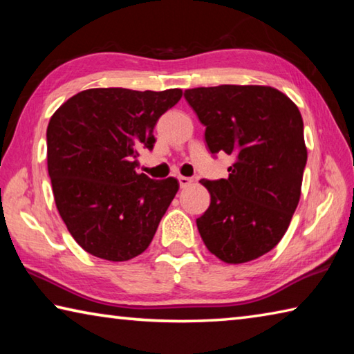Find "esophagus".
Returning <instances> with one entry per match:
<instances>
[{
	"instance_id": "obj_1",
	"label": "esophagus",
	"mask_w": 354,
	"mask_h": 354,
	"mask_svg": "<svg viewBox=\"0 0 354 354\" xmlns=\"http://www.w3.org/2000/svg\"><path fill=\"white\" fill-rule=\"evenodd\" d=\"M178 181H179V185H181V189L189 187V185H192V183H194L190 178H185V176H179Z\"/></svg>"
}]
</instances>
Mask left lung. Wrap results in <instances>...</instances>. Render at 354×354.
<instances>
[{
  "instance_id": "obj_1",
  "label": "left lung",
  "mask_w": 354,
  "mask_h": 354,
  "mask_svg": "<svg viewBox=\"0 0 354 354\" xmlns=\"http://www.w3.org/2000/svg\"><path fill=\"white\" fill-rule=\"evenodd\" d=\"M206 127L212 154L236 158L227 179L201 184L211 206L196 218L206 248L226 263H243L273 250L301 196L308 149L297 104L270 86L189 88L184 93Z\"/></svg>"
}]
</instances>
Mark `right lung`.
I'll use <instances>...</instances> for the list:
<instances>
[{"mask_svg": "<svg viewBox=\"0 0 354 354\" xmlns=\"http://www.w3.org/2000/svg\"><path fill=\"white\" fill-rule=\"evenodd\" d=\"M181 97V88H87L51 115L46 160L53 195L87 253L123 262L151 243L179 183L137 173L136 158L140 147L153 148L156 122Z\"/></svg>", "mask_w": 354, "mask_h": 354, "instance_id": "1", "label": "right lung"}]
</instances>
